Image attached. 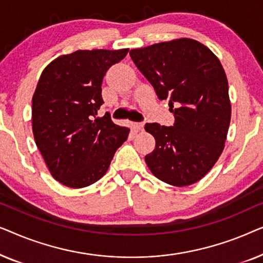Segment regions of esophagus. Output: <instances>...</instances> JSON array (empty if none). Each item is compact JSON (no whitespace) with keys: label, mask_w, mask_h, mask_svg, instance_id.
Segmentation results:
<instances>
[{"label":"esophagus","mask_w":263,"mask_h":263,"mask_svg":"<svg viewBox=\"0 0 263 263\" xmlns=\"http://www.w3.org/2000/svg\"><path fill=\"white\" fill-rule=\"evenodd\" d=\"M143 127H145V124L142 123V122H139V123H134V128L136 130H142Z\"/></svg>","instance_id":"1"}]
</instances>
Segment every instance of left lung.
<instances>
[{"label":"left lung","mask_w":263,"mask_h":263,"mask_svg":"<svg viewBox=\"0 0 263 263\" xmlns=\"http://www.w3.org/2000/svg\"><path fill=\"white\" fill-rule=\"evenodd\" d=\"M129 55L158 98L168 99L175 116L172 127L146 123L156 139L147 166L167 184H194L217 163L228 136L231 103L224 68L207 46L190 38L133 49Z\"/></svg>","instance_id":"left-lung-1"}]
</instances>
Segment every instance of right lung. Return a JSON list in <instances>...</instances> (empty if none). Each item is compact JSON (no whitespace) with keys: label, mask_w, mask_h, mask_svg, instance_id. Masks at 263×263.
<instances>
[{"label":"right lung","mask_w":263,"mask_h":263,"mask_svg":"<svg viewBox=\"0 0 263 263\" xmlns=\"http://www.w3.org/2000/svg\"><path fill=\"white\" fill-rule=\"evenodd\" d=\"M129 49L78 50L49 63L32 98L35 145L52 177L69 188H85L106 174L116 149L128 138L103 105L107 69Z\"/></svg>","instance_id":"right-lung-1"}]
</instances>
